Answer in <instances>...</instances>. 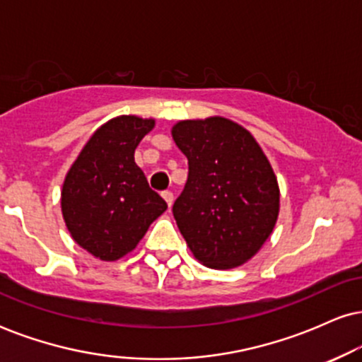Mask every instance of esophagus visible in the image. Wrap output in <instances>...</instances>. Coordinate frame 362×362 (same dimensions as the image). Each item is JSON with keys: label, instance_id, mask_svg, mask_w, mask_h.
Masks as SVG:
<instances>
[{"label": "esophagus", "instance_id": "esophagus-1", "mask_svg": "<svg viewBox=\"0 0 362 362\" xmlns=\"http://www.w3.org/2000/svg\"><path fill=\"white\" fill-rule=\"evenodd\" d=\"M161 195H163V199H165V201H167L168 207H172V204H173V199H175V197H173V192H170V190H165V192L161 194Z\"/></svg>", "mask_w": 362, "mask_h": 362}]
</instances>
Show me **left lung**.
Here are the masks:
<instances>
[{
	"label": "left lung",
	"mask_w": 362,
	"mask_h": 362,
	"mask_svg": "<svg viewBox=\"0 0 362 362\" xmlns=\"http://www.w3.org/2000/svg\"><path fill=\"white\" fill-rule=\"evenodd\" d=\"M172 136L189 160L173 218L199 262L233 269L272 233L279 187L271 163L247 129L224 117L182 120Z\"/></svg>",
	"instance_id": "left-lung-1"
}]
</instances>
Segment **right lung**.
<instances>
[{
    "label": "right lung",
    "mask_w": 362,
    "mask_h": 362,
    "mask_svg": "<svg viewBox=\"0 0 362 362\" xmlns=\"http://www.w3.org/2000/svg\"><path fill=\"white\" fill-rule=\"evenodd\" d=\"M153 119L120 115L95 131L69 168L61 207L73 240L100 260L134 250L167 202L134 163V149Z\"/></svg>",
    "instance_id": "right-lung-1"
}]
</instances>
